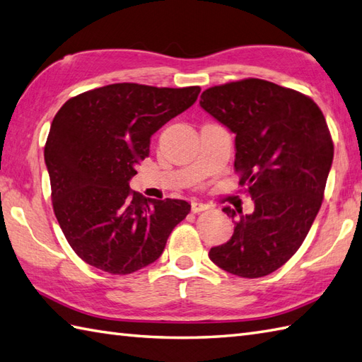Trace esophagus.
Here are the masks:
<instances>
[{
	"label": "esophagus",
	"instance_id": "34e87169",
	"mask_svg": "<svg viewBox=\"0 0 362 362\" xmlns=\"http://www.w3.org/2000/svg\"><path fill=\"white\" fill-rule=\"evenodd\" d=\"M209 209V205L204 204V202H197V201H193L191 202V211L193 213H199V211H204Z\"/></svg>",
	"mask_w": 362,
	"mask_h": 362
}]
</instances>
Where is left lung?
<instances>
[{
	"label": "left lung",
	"mask_w": 362,
	"mask_h": 362,
	"mask_svg": "<svg viewBox=\"0 0 362 362\" xmlns=\"http://www.w3.org/2000/svg\"><path fill=\"white\" fill-rule=\"evenodd\" d=\"M199 104L235 134V169L255 204L250 214L222 209L240 216L209 257L244 279L269 275L298 250L322 205L334 153L324 113L311 98L253 78L205 90Z\"/></svg>",
	"instance_id": "obj_1"
}]
</instances>
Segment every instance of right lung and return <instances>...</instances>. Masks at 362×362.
Masks as SVG:
<instances>
[{
	"label": "right lung",
	"mask_w": 362,
	"mask_h": 362,
	"mask_svg": "<svg viewBox=\"0 0 362 362\" xmlns=\"http://www.w3.org/2000/svg\"><path fill=\"white\" fill-rule=\"evenodd\" d=\"M199 87L112 83L60 107L45 144L54 214L87 264L126 275L158 259L191 205L129 188L151 136L196 103Z\"/></svg>",
	"instance_id": "right-lung-1"
}]
</instances>
